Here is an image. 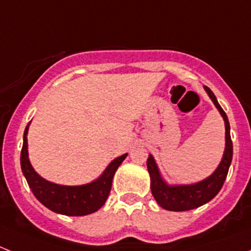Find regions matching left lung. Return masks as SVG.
<instances>
[{
    "instance_id": "8db88e82",
    "label": "left lung",
    "mask_w": 251,
    "mask_h": 251,
    "mask_svg": "<svg viewBox=\"0 0 251 251\" xmlns=\"http://www.w3.org/2000/svg\"><path fill=\"white\" fill-rule=\"evenodd\" d=\"M204 88L225 120L226 147H225L224 156H222L221 163L219 164L216 170L203 181L193 184H174L171 186L164 181L155 160L149 154L148 159H147V168H148L149 176H151V194L156 203L163 209L170 210V211H187V210L201 206L211 201L224 186V182L228 174L229 165H231L232 155H233V144H232L231 132H229L231 128H229L228 118L221 105L219 104L212 91L206 86H204Z\"/></svg>"
}]
</instances>
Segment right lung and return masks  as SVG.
Returning <instances> with one entry per match:
<instances>
[{
  "label": "right lung",
  "mask_w": 251,
  "mask_h": 251,
  "mask_svg": "<svg viewBox=\"0 0 251 251\" xmlns=\"http://www.w3.org/2000/svg\"><path fill=\"white\" fill-rule=\"evenodd\" d=\"M29 125L30 123L25 127L23 137L20 165L27 184L37 201L52 211L67 216H83L100 209L110 193L114 174L125 160L127 153L114 159L104 173L91 183L82 186H60L42 178L30 164L26 137Z\"/></svg>",
  "instance_id": "obj_1"
}]
</instances>
